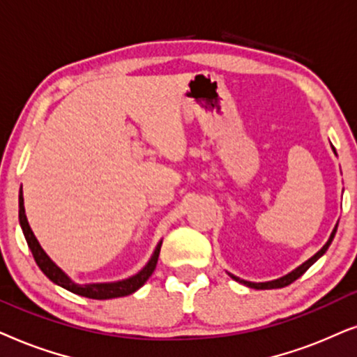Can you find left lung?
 I'll use <instances>...</instances> for the list:
<instances>
[{
  "label": "left lung",
  "instance_id": "8db88e82",
  "mask_svg": "<svg viewBox=\"0 0 357 357\" xmlns=\"http://www.w3.org/2000/svg\"><path fill=\"white\" fill-rule=\"evenodd\" d=\"M335 150V149H333ZM336 228H338V225L335 227V230L331 231V236L330 238H328V241L325 243V246H323V248L318 251L317 255H313L310 259L308 261H305V263H303L302 266H298L297 269H294L292 273H289L287 275H284V278H281V279H275V281H269V282H248V281H243V279H240V278H235V275H231V278L235 279L236 282H241V284H245V286H248V287H251V289H258V291H264V289H281V287H286V286H289V284H292L294 281H297L298 278H301V275L305 273V271L310 268V266L315 263V261L320 258V256H323L325 255V251L328 250V246L331 245V241H333V238H335V234H336Z\"/></svg>",
  "mask_w": 357,
  "mask_h": 357
}]
</instances>
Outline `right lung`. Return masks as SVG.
I'll list each match as a JSON object with an SVG mask.
<instances>
[{
  "mask_svg": "<svg viewBox=\"0 0 357 357\" xmlns=\"http://www.w3.org/2000/svg\"><path fill=\"white\" fill-rule=\"evenodd\" d=\"M19 223H21V228L24 231V236H26L27 245H29V248L32 251V256H34L36 263L40 268L42 273H44L52 282L59 284L60 287H63V289H66V291L76 294V296L88 297V298H96V301H106V298L130 296V294L139 291V289L144 286V284L146 282V279H149L150 275L153 274V271L156 268V263H158L161 243H158V246H156L155 253H153V256H151V259L149 261V264H146L139 274L132 275V278L126 279V281L78 286V284H75L73 281H71L68 275H66L63 271H61L59 266H56L54 261H52L49 256L45 255V251L42 250L39 241H37L34 234H32L29 222H27V218H26V212H24L22 189H21V192H19Z\"/></svg>",
  "mask_w": 357,
  "mask_h": 357,
  "instance_id": "right-lung-1",
  "label": "right lung"
}]
</instances>
